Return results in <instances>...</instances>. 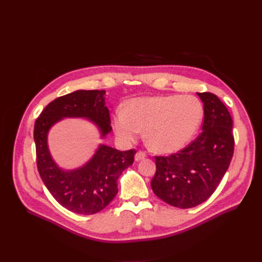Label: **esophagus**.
I'll return each mask as SVG.
<instances>
[{
    "label": "esophagus",
    "instance_id": "1",
    "mask_svg": "<svg viewBox=\"0 0 262 262\" xmlns=\"http://www.w3.org/2000/svg\"><path fill=\"white\" fill-rule=\"evenodd\" d=\"M145 156H146V154H145V152H143V150H138L136 154V161L143 160V158H145Z\"/></svg>",
    "mask_w": 262,
    "mask_h": 262
}]
</instances>
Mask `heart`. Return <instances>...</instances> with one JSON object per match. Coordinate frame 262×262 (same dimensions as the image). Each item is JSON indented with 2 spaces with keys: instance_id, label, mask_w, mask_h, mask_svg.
Here are the masks:
<instances>
[{
  "instance_id": "obj_1",
  "label": "heart",
  "mask_w": 262,
  "mask_h": 262,
  "mask_svg": "<svg viewBox=\"0 0 262 262\" xmlns=\"http://www.w3.org/2000/svg\"><path fill=\"white\" fill-rule=\"evenodd\" d=\"M203 107L192 95L136 98L128 107L115 110L113 125L117 138L136 140L144 130L146 143L157 152H173L185 146L202 120Z\"/></svg>"
}]
</instances>
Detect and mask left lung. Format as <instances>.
<instances>
[{
	"label": "left lung",
	"mask_w": 262,
	"mask_h": 262,
	"mask_svg": "<svg viewBox=\"0 0 262 262\" xmlns=\"http://www.w3.org/2000/svg\"><path fill=\"white\" fill-rule=\"evenodd\" d=\"M203 101L202 132L188 146L169 156H155L154 193L172 207L193 208L215 191L231 164L235 140L233 119L212 93H198Z\"/></svg>",
	"instance_id": "1"
}]
</instances>
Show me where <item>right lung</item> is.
Wrapping results in <instances>:
<instances>
[{
    "label": "right lung",
    "instance_id": "1",
    "mask_svg": "<svg viewBox=\"0 0 262 262\" xmlns=\"http://www.w3.org/2000/svg\"><path fill=\"white\" fill-rule=\"evenodd\" d=\"M105 91H76L52 100L37 118L34 128L37 168L43 184L63 208L77 214L97 213L105 209L118 192V178L134 162L137 150H118L100 145L82 168L63 171L54 164L47 145L49 129L63 117L89 118L102 136L112 131Z\"/></svg>",
    "mask_w": 262,
    "mask_h": 262
}]
</instances>
